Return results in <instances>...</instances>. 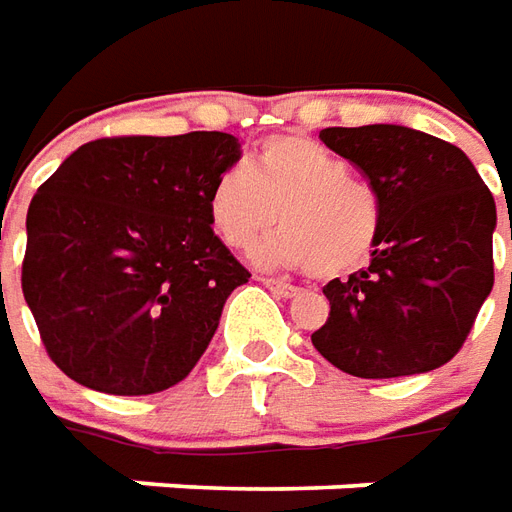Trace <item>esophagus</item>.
<instances>
[{"instance_id":"obj_1","label":"esophagus","mask_w":512,"mask_h":512,"mask_svg":"<svg viewBox=\"0 0 512 512\" xmlns=\"http://www.w3.org/2000/svg\"><path fill=\"white\" fill-rule=\"evenodd\" d=\"M267 289H273L275 295H281V297H295L300 289L292 284H286V281H281V278H259Z\"/></svg>"}]
</instances>
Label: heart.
I'll use <instances>...</instances> for the list:
<instances>
[{
    "label": "heart",
    "instance_id": "b5f03b06",
    "mask_svg": "<svg viewBox=\"0 0 512 512\" xmlns=\"http://www.w3.org/2000/svg\"><path fill=\"white\" fill-rule=\"evenodd\" d=\"M209 223L234 250L264 242V264L303 267L320 278L358 270L380 239L383 204L372 181L350 173V162L306 134H275L256 151L253 170H220L206 198Z\"/></svg>",
    "mask_w": 512,
    "mask_h": 512
}]
</instances>
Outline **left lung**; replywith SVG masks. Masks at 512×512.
I'll return each instance as SVG.
<instances>
[{
  "label": "left lung",
  "mask_w": 512,
  "mask_h": 512,
  "mask_svg": "<svg viewBox=\"0 0 512 512\" xmlns=\"http://www.w3.org/2000/svg\"><path fill=\"white\" fill-rule=\"evenodd\" d=\"M320 140L378 187L383 223L372 262L322 289L331 311L311 342L366 380L444 366L494 286V195L458 146L408 126H331Z\"/></svg>",
  "instance_id": "1"
}]
</instances>
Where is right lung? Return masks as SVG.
Masks as SVG:
<instances>
[{
    "label": "right lung",
    "mask_w": 512,
    "mask_h": 512,
    "mask_svg": "<svg viewBox=\"0 0 512 512\" xmlns=\"http://www.w3.org/2000/svg\"><path fill=\"white\" fill-rule=\"evenodd\" d=\"M239 154L226 132L101 137L38 187L21 289L68 378L143 397L190 375L226 297L250 278L206 212Z\"/></svg>",
    "instance_id": "1"
}]
</instances>
